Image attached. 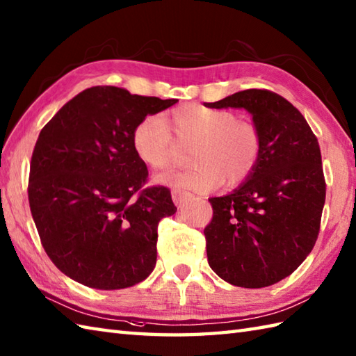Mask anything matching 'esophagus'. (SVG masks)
I'll use <instances>...</instances> for the list:
<instances>
[{"label":"esophagus","mask_w":356,"mask_h":356,"mask_svg":"<svg viewBox=\"0 0 356 356\" xmlns=\"http://www.w3.org/2000/svg\"><path fill=\"white\" fill-rule=\"evenodd\" d=\"M191 199H193V195L190 193H185L182 190H172V200L179 208L184 207L185 203H188Z\"/></svg>","instance_id":"1"}]
</instances>
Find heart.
Wrapping results in <instances>:
<instances>
[{"label": "heart", "mask_w": 356, "mask_h": 356, "mask_svg": "<svg viewBox=\"0 0 356 356\" xmlns=\"http://www.w3.org/2000/svg\"><path fill=\"white\" fill-rule=\"evenodd\" d=\"M176 141L180 147L194 145L188 153L190 168L157 177L159 184L174 190L208 193L223 180L236 186L251 176L261 156V134L255 124L238 119L231 110L202 105H185L165 120L157 115L143 118L131 134L136 156L156 171L176 162Z\"/></svg>", "instance_id": "heart-1"}]
</instances>
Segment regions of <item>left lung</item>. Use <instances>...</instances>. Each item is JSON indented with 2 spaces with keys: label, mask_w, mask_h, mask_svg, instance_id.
I'll use <instances>...</instances> for the list:
<instances>
[{
  "label": "left lung",
  "mask_w": 356,
  "mask_h": 356,
  "mask_svg": "<svg viewBox=\"0 0 356 356\" xmlns=\"http://www.w3.org/2000/svg\"><path fill=\"white\" fill-rule=\"evenodd\" d=\"M208 108H245L261 134L259 165L237 190L209 199L203 231L211 269L234 286L266 287L311 254L326 200L318 140L303 115L269 90H243Z\"/></svg>",
  "instance_id": "1"
}]
</instances>
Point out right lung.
Returning <instances> with one entry per match:
<instances>
[{"label":"right lung","mask_w":356,"mask_h":356,"mask_svg":"<svg viewBox=\"0 0 356 356\" xmlns=\"http://www.w3.org/2000/svg\"><path fill=\"white\" fill-rule=\"evenodd\" d=\"M176 102L97 86L67 102L38 136L30 211L45 252L74 282L113 291L153 272L157 225L177 208L168 188H143L148 170L131 134Z\"/></svg>","instance_id":"1"}]
</instances>
